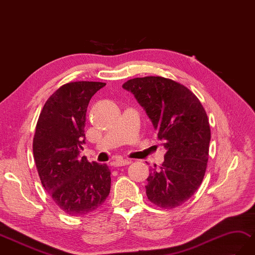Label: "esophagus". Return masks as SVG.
<instances>
[{"mask_svg":"<svg viewBox=\"0 0 255 255\" xmlns=\"http://www.w3.org/2000/svg\"><path fill=\"white\" fill-rule=\"evenodd\" d=\"M130 162L129 159H125V158H117L113 162L114 166H125V165H129Z\"/></svg>","mask_w":255,"mask_h":255,"instance_id":"obj_1","label":"esophagus"}]
</instances>
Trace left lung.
I'll return each instance as SVG.
<instances>
[{
	"label": "left lung",
	"mask_w": 255,
	"mask_h": 255,
	"mask_svg": "<svg viewBox=\"0 0 255 255\" xmlns=\"http://www.w3.org/2000/svg\"><path fill=\"white\" fill-rule=\"evenodd\" d=\"M123 88L144 109L166 149L162 166L147 177L146 197L159 208L175 209L204 178L211 141L208 115L193 92L164 77L130 79Z\"/></svg>",
	"instance_id": "8db88e82"
}]
</instances>
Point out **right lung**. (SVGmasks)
Returning a JSON list of instances; mask_svg holds the SVG:
<instances>
[{"label":"right lung","mask_w":255,"mask_h":255,"mask_svg":"<svg viewBox=\"0 0 255 255\" xmlns=\"http://www.w3.org/2000/svg\"><path fill=\"white\" fill-rule=\"evenodd\" d=\"M104 86V82L76 81L58 88L47 99L35 127L32 150L41 183L70 216L90 214L110 194L108 165L79 158L86 143L87 108Z\"/></svg>","instance_id":"obj_1"}]
</instances>
